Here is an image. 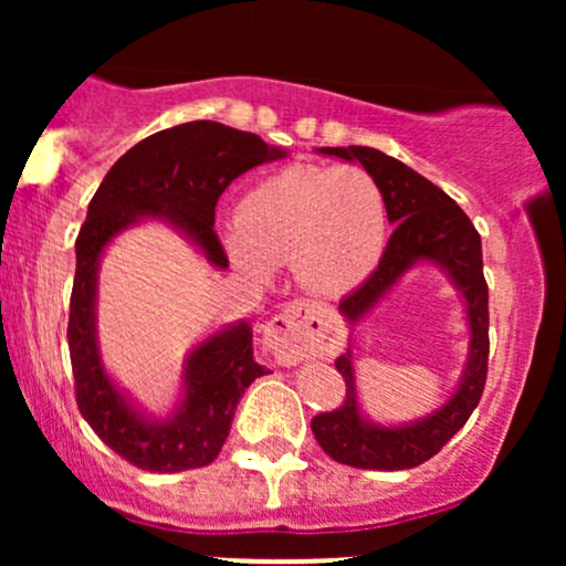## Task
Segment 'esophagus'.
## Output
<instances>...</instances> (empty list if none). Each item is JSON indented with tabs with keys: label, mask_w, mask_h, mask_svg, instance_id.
Here are the masks:
<instances>
[{
	"label": "esophagus",
	"mask_w": 566,
	"mask_h": 566,
	"mask_svg": "<svg viewBox=\"0 0 566 566\" xmlns=\"http://www.w3.org/2000/svg\"><path fill=\"white\" fill-rule=\"evenodd\" d=\"M327 333L329 322L324 319V311L314 303L297 301L269 322L265 346L274 350L276 361L282 365H297L308 356L322 354Z\"/></svg>",
	"instance_id": "34e87169"
}]
</instances>
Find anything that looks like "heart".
Segmentation results:
<instances>
[{"mask_svg":"<svg viewBox=\"0 0 566 566\" xmlns=\"http://www.w3.org/2000/svg\"><path fill=\"white\" fill-rule=\"evenodd\" d=\"M386 242V193L356 165H292L269 175L239 199L226 239L250 276L295 265L305 287L327 297L361 287Z\"/></svg>","mask_w":566,"mask_h":566,"instance_id":"heart-1","label":"heart"}]
</instances>
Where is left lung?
<instances>
[{
    "label": "left lung",
    "instance_id": "left-lung-1",
    "mask_svg": "<svg viewBox=\"0 0 566 566\" xmlns=\"http://www.w3.org/2000/svg\"><path fill=\"white\" fill-rule=\"evenodd\" d=\"M322 154L356 159L378 180L386 193L388 220L396 229L388 239L378 269L361 287L340 301L343 316L354 324L367 314L407 269L420 261L444 263L452 282L469 305L471 356L458 394L431 418L405 428H378L361 420L356 405L354 361L350 350L337 356L335 367L346 380V399L333 412H319L311 431L329 458L350 469L405 471L426 463L450 441L476 409L486 382L490 359V297L482 265V237L473 223L439 186L426 180L399 159L386 157L378 148L348 146L322 148Z\"/></svg>",
    "mask_w": 566,
    "mask_h": 566
}]
</instances>
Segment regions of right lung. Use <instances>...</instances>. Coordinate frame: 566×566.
<instances>
[{
  "instance_id": "right-lung-1",
  "label": "right lung",
  "mask_w": 566,
  "mask_h": 566,
  "mask_svg": "<svg viewBox=\"0 0 566 566\" xmlns=\"http://www.w3.org/2000/svg\"><path fill=\"white\" fill-rule=\"evenodd\" d=\"M284 157L255 133L218 122H186L133 146L103 178L76 237V276L69 311V354L76 407L90 428L135 469L178 473L218 458L244 388L265 375L255 361L247 324L223 329L193 350L186 399L165 423H148L108 380L95 346V271L103 247L138 218H167L205 250L218 269L229 265L216 229L220 193L239 175Z\"/></svg>"
}]
</instances>
